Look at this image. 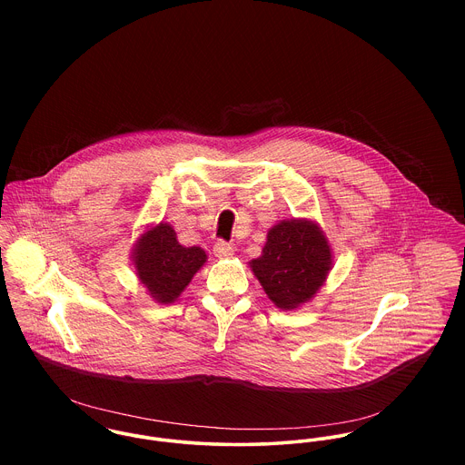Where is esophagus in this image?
Wrapping results in <instances>:
<instances>
[{"label": "esophagus", "instance_id": "obj_1", "mask_svg": "<svg viewBox=\"0 0 465 465\" xmlns=\"http://www.w3.org/2000/svg\"><path fill=\"white\" fill-rule=\"evenodd\" d=\"M213 254H214L216 258H220V260H225V258H231V256L234 254V249H232V245H231V243H227V242L220 240V242H216V243H214V247H213Z\"/></svg>", "mask_w": 465, "mask_h": 465}]
</instances>
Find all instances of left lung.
Listing matches in <instances>:
<instances>
[{
  "label": "left lung",
  "mask_w": 465,
  "mask_h": 465,
  "mask_svg": "<svg viewBox=\"0 0 465 465\" xmlns=\"http://www.w3.org/2000/svg\"><path fill=\"white\" fill-rule=\"evenodd\" d=\"M251 268L277 308L293 310L324 284L331 249L313 222L284 220L268 231L263 252Z\"/></svg>",
  "instance_id": "obj_1"
}]
</instances>
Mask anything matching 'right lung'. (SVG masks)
Instances as JSON below:
<instances>
[{
    "mask_svg": "<svg viewBox=\"0 0 465 465\" xmlns=\"http://www.w3.org/2000/svg\"><path fill=\"white\" fill-rule=\"evenodd\" d=\"M205 258L200 247H183L175 231L168 223H159L141 236L135 245L134 265L150 295L168 304L190 284Z\"/></svg>",
    "mask_w": 465,
    "mask_h": 465,
    "instance_id": "add662e5",
    "label": "right lung"
}]
</instances>
